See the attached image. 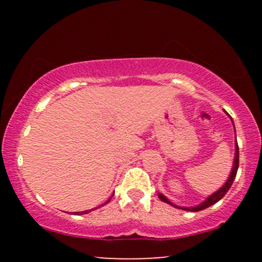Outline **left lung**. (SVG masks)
I'll use <instances>...</instances> for the list:
<instances>
[{"label": "left lung", "instance_id": "left-lung-1", "mask_svg": "<svg viewBox=\"0 0 262 262\" xmlns=\"http://www.w3.org/2000/svg\"><path fill=\"white\" fill-rule=\"evenodd\" d=\"M231 119V118H230ZM231 123L234 125V121L231 119ZM234 130H235V125H234ZM235 135H236V130H235ZM237 169H238V145H237V139H236V136H235V157H234V163H232V168H231V171H230V175H229V178L227 179V181H225V184L222 186L220 189H217L216 192H213L212 194H210L207 198L204 200L199 204V205H195V206H191V207H187V206H178L175 205L170 202L169 199L167 198L166 195H163L162 193H159V198L162 200V202L169 204V205L177 207V209H181V210H185V211H192V212H196V211H202V210H205L207 207L213 205V204H216L217 202H220V200L223 198V196L227 194V192L229 191V188L231 187L232 182H234L235 178H236V174H237Z\"/></svg>", "mask_w": 262, "mask_h": 262}]
</instances>
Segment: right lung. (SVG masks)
<instances>
[{
	"label": "right lung",
	"instance_id": "1",
	"mask_svg": "<svg viewBox=\"0 0 262 262\" xmlns=\"http://www.w3.org/2000/svg\"><path fill=\"white\" fill-rule=\"evenodd\" d=\"M113 195H114V193H113L112 195H111V198H110L108 200H107L106 203H103V204H102L101 206L106 205V204H108V203L111 202V199H112V196H113ZM101 206H99V207H101ZM99 207H95V209H92V210H85V211H81V212H74V214H76V216H80V214H85V213H89V212H91V211H94V210H96V209H99Z\"/></svg>",
	"mask_w": 262,
	"mask_h": 262
}]
</instances>
